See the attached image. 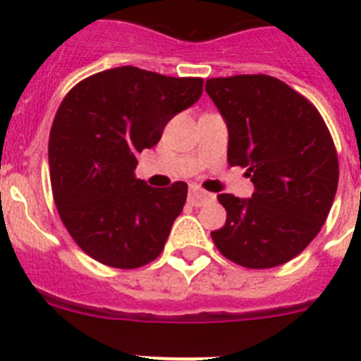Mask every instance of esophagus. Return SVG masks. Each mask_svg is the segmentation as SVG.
Segmentation results:
<instances>
[{"mask_svg":"<svg viewBox=\"0 0 361 361\" xmlns=\"http://www.w3.org/2000/svg\"><path fill=\"white\" fill-rule=\"evenodd\" d=\"M213 199L212 193H208V191L200 190L199 186H191L190 188V195H188V202L191 204V206H195V208H199V206H202L206 200Z\"/></svg>","mask_w":361,"mask_h":361,"instance_id":"34e87169","label":"esophagus"}]
</instances>
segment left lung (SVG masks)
I'll return each instance as SVG.
<instances>
[{
  "mask_svg": "<svg viewBox=\"0 0 361 361\" xmlns=\"http://www.w3.org/2000/svg\"><path fill=\"white\" fill-rule=\"evenodd\" d=\"M206 92L226 119L229 166L245 168L255 191L216 199L226 224L216 250L247 269L282 266L320 233L338 188V153L317 106L266 73L212 78Z\"/></svg>",
  "mask_w": 361,
  "mask_h": 361,
  "instance_id": "8db88e82",
  "label": "left lung"
}]
</instances>
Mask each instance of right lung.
Returning <instances> with one entry per match:
<instances>
[{"label": "right lung", "instance_id": "right-lung-1", "mask_svg": "<svg viewBox=\"0 0 361 361\" xmlns=\"http://www.w3.org/2000/svg\"><path fill=\"white\" fill-rule=\"evenodd\" d=\"M200 78L117 66L65 95L49 141L54 202L73 242L117 269L146 266L164 250L188 184L149 188L133 175L137 153L159 142L168 121L197 103Z\"/></svg>", "mask_w": 361, "mask_h": 361}]
</instances>
